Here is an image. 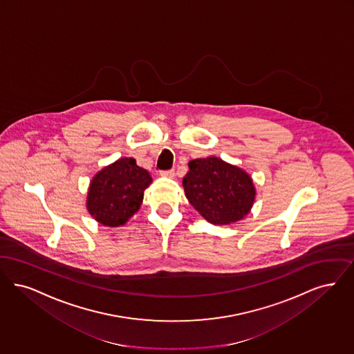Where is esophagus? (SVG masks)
Here are the masks:
<instances>
[{
	"label": "esophagus",
	"mask_w": 354,
	"mask_h": 354,
	"mask_svg": "<svg viewBox=\"0 0 354 354\" xmlns=\"http://www.w3.org/2000/svg\"><path fill=\"white\" fill-rule=\"evenodd\" d=\"M174 174H176V170L174 169L161 170V171H160V176H162V177H168V178L174 177Z\"/></svg>",
	"instance_id": "esophagus-1"
}]
</instances>
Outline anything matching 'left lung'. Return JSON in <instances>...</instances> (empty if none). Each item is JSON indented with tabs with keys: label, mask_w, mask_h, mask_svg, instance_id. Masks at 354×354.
Masks as SVG:
<instances>
[{
	"label": "left lung",
	"mask_w": 354,
	"mask_h": 354,
	"mask_svg": "<svg viewBox=\"0 0 354 354\" xmlns=\"http://www.w3.org/2000/svg\"><path fill=\"white\" fill-rule=\"evenodd\" d=\"M183 185L186 198L213 225L242 219L255 200V187L246 171L216 157L192 160Z\"/></svg>",
	"instance_id": "8db88e82"
}]
</instances>
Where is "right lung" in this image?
Instances as JSON below:
<instances>
[{"label": "right lung", "instance_id": "1", "mask_svg": "<svg viewBox=\"0 0 354 354\" xmlns=\"http://www.w3.org/2000/svg\"><path fill=\"white\" fill-rule=\"evenodd\" d=\"M151 183V174L138 167L135 158H120L93 177L87 209L104 226L124 225L140 209L144 190Z\"/></svg>", "mask_w": 354, "mask_h": 354}]
</instances>
